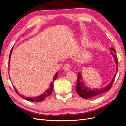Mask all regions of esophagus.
<instances>
[{
    "label": "esophagus",
    "mask_w": 126,
    "mask_h": 126,
    "mask_svg": "<svg viewBox=\"0 0 126 126\" xmlns=\"http://www.w3.org/2000/svg\"><path fill=\"white\" fill-rule=\"evenodd\" d=\"M71 67V66L70 64L67 63V64H64V66H63V69L64 71H68V70H69L70 69Z\"/></svg>",
    "instance_id": "esophagus-1"
}]
</instances>
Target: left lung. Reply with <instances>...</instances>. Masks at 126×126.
<instances>
[{
	"instance_id": "obj_1",
	"label": "left lung",
	"mask_w": 126,
	"mask_h": 126,
	"mask_svg": "<svg viewBox=\"0 0 126 126\" xmlns=\"http://www.w3.org/2000/svg\"><path fill=\"white\" fill-rule=\"evenodd\" d=\"M110 49L111 50V54L112 55L114 61H115V63L116 64V72L115 75H114L113 77L112 78L111 81H110V82L107 86H106L105 87H104L103 88L91 89L90 88L87 87L85 85L84 82L81 80L82 76L80 72H79L77 76V87H76V91H77V94L81 97L84 99H88L92 97H96L97 96H99V95L101 94H104V93L106 92V91L109 90L111 88V87L113 84V82L114 80H115L116 76L118 71V63L117 57L115 54V50L112 48H110Z\"/></svg>"
}]
</instances>
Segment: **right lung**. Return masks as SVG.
Wrapping results in <instances>:
<instances>
[{
    "label": "right lung",
    "mask_w": 126,
    "mask_h": 126,
    "mask_svg": "<svg viewBox=\"0 0 126 126\" xmlns=\"http://www.w3.org/2000/svg\"><path fill=\"white\" fill-rule=\"evenodd\" d=\"M13 49V48H12V49H11V50L10 52L9 57V64H10V57H11V53H12ZM58 72H57L55 74V76H54V79H53L52 81L50 83V86H49V88L47 90H46L45 92L43 94H41L39 95V96H37V97H34L32 98V97H28L25 96L24 95L20 94L19 93L18 90L16 89V88L14 86V88L15 91H16V93L18 94V96H19L20 97H22V98H24V99H25V100H28V101H32V102H40V101H43L44 100H45L46 98H47L48 96H50V95L51 94L52 90H53V88H54V81L57 79V77H58ZM9 78H10V77H9Z\"/></svg>",
    "instance_id": "obj_1"
}]
</instances>
